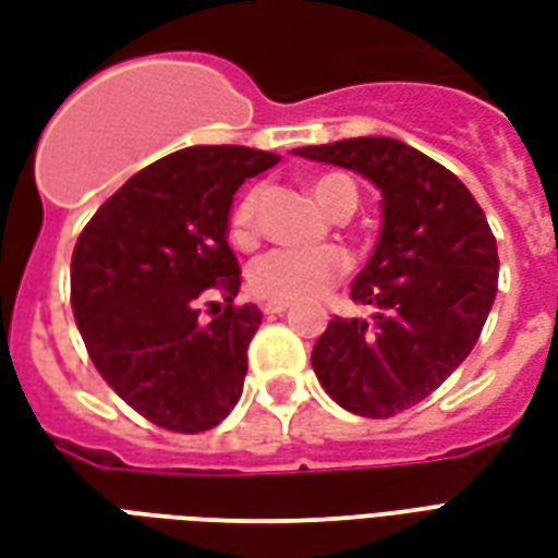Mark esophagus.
I'll use <instances>...</instances> for the list:
<instances>
[{
  "label": "esophagus",
  "mask_w": 558,
  "mask_h": 558,
  "mask_svg": "<svg viewBox=\"0 0 558 558\" xmlns=\"http://www.w3.org/2000/svg\"><path fill=\"white\" fill-rule=\"evenodd\" d=\"M287 307H290V304H283V302H266V304H263V314H266V316H278V314H283Z\"/></svg>",
  "instance_id": "esophagus-1"
}]
</instances>
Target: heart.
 I'll return each instance as SVG.
<instances>
[{"label":"heart","mask_w":558,"mask_h":558,"mask_svg":"<svg viewBox=\"0 0 558 558\" xmlns=\"http://www.w3.org/2000/svg\"><path fill=\"white\" fill-rule=\"evenodd\" d=\"M311 194L331 218L352 215L359 191L343 172H323L311 182ZM259 187L239 196L230 211V239L239 247L256 242V215H259ZM347 271V256L335 247L319 251H268L247 268V287L256 299L266 302H311L328 292Z\"/></svg>","instance_id":"1"}]
</instances>
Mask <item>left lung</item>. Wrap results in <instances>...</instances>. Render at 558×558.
<instances>
[{
    "mask_svg": "<svg viewBox=\"0 0 558 558\" xmlns=\"http://www.w3.org/2000/svg\"><path fill=\"white\" fill-rule=\"evenodd\" d=\"M295 155L362 172L383 191V232L352 283V302L371 314L335 316L311 364L343 410L391 418L478 343L499 283L490 223L454 172L400 140L352 137Z\"/></svg>",
    "mask_w": 558,
    "mask_h": 558,
    "instance_id": "left-lung-1",
    "label": "left lung"
}]
</instances>
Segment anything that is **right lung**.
I'll return each mask as SVG.
<instances>
[{
	"instance_id": "right-lung-1",
	"label": "right lung",
	"mask_w": 558,
	"mask_h": 558,
	"mask_svg": "<svg viewBox=\"0 0 558 558\" xmlns=\"http://www.w3.org/2000/svg\"><path fill=\"white\" fill-rule=\"evenodd\" d=\"M278 160L247 146L172 151L131 175L74 244L71 307L92 364L163 430H211L242 398L263 314L232 302L242 268L227 220L239 184Z\"/></svg>"
}]
</instances>
